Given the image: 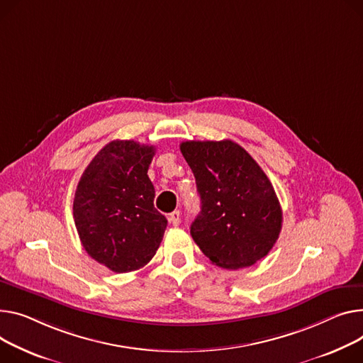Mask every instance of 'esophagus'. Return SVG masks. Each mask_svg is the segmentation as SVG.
<instances>
[{
	"label": "esophagus",
	"instance_id": "1",
	"mask_svg": "<svg viewBox=\"0 0 363 363\" xmlns=\"http://www.w3.org/2000/svg\"><path fill=\"white\" fill-rule=\"evenodd\" d=\"M167 220H169V223H172L174 226H178L181 223V213H179V210H175L174 213L169 214L167 216Z\"/></svg>",
	"mask_w": 363,
	"mask_h": 363
}]
</instances>
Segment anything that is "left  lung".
<instances>
[{
  "label": "left lung",
  "instance_id": "left-lung-1",
  "mask_svg": "<svg viewBox=\"0 0 363 363\" xmlns=\"http://www.w3.org/2000/svg\"><path fill=\"white\" fill-rule=\"evenodd\" d=\"M181 153L196 177L201 211L191 236L222 269L250 267L279 239L283 213L276 191L251 155L233 143L184 141Z\"/></svg>",
  "mask_w": 363,
  "mask_h": 363
}]
</instances>
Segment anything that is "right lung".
<instances>
[{"mask_svg":"<svg viewBox=\"0 0 363 363\" xmlns=\"http://www.w3.org/2000/svg\"><path fill=\"white\" fill-rule=\"evenodd\" d=\"M155 146L113 140L93 157L79 181L72 214L86 252L115 273L144 267L167 225L155 208L147 175Z\"/></svg>","mask_w":363,"mask_h":363,"instance_id":"add662e5","label":"right lung"}]
</instances>
